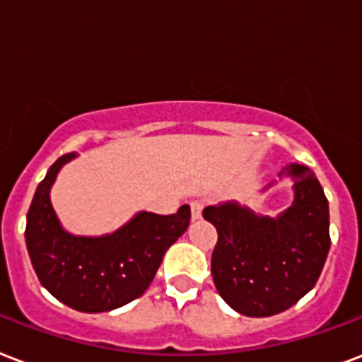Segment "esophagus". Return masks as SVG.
<instances>
[{
    "label": "esophagus",
    "instance_id": "esophagus-1",
    "mask_svg": "<svg viewBox=\"0 0 362 362\" xmlns=\"http://www.w3.org/2000/svg\"><path fill=\"white\" fill-rule=\"evenodd\" d=\"M202 209H204V202H200V200L190 202V217H192V221L200 219Z\"/></svg>",
    "mask_w": 362,
    "mask_h": 362
}]
</instances>
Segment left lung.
Wrapping results in <instances>:
<instances>
[{"label":"left lung","instance_id":"8db88e82","mask_svg":"<svg viewBox=\"0 0 362 362\" xmlns=\"http://www.w3.org/2000/svg\"><path fill=\"white\" fill-rule=\"evenodd\" d=\"M285 175L293 177L295 198L277 217L257 215L236 202L207 206L202 213L219 234L211 255L213 283L223 300L247 317L295 306L317 283L329 255L323 187L300 164L285 168Z\"/></svg>","mask_w":362,"mask_h":362}]
</instances>
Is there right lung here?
<instances>
[{"label":"right lung","instance_id":"add662e5","mask_svg":"<svg viewBox=\"0 0 362 362\" xmlns=\"http://www.w3.org/2000/svg\"><path fill=\"white\" fill-rule=\"evenodd\" d=\"M75 156H60L37 185L26 219L28 253L41 285L62 304L111 312L147 291L170 245L187 230L190 207L185 204L173 215L139 211L111 234L74 236L56 217L50 189Z\"/></svg>","mask_w":362,"mask_h":362}]
</instances>
